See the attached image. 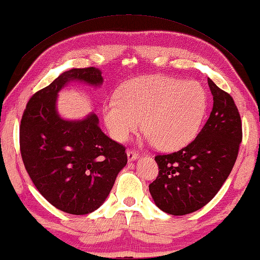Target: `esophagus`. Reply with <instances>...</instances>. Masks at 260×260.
I'll list each match as a JSON object with an SVG mask.
<instances>
[{
    "label": "esophagus",
    "mask_w": 260,
    "mask_h": 260,
    "mask_svg": "<svg viewBox=\"0 0 260 260\" xmlns=\"http://www.w3.org/2000/svg\"><path fill=\"white\" fill-rule=\"evenodd\" d=\"M127 157H128V160H135L139 158V152L135 151V150H128L127 151Z\"/></svg>",
    "instance_id": "34e87169"
}]
</instances>
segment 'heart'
<instances>
[{"instance_id":"obj_1","label":"heart","mask_w":260,"mask_h":260,"mask_svg":"<svg viewBox=\"0 0 260 260\" xmlns=\"http://www.w3.org/2000/svg\"><path fill=\"white\" fill-rule=\"evenodd\" d=\"M207 104V92L198 82L141 77L119 89L117 100L103 108V118L115 141H127L142 126L148 141L164 151H175L199 133Z\"/></svg>"}]
</instances>
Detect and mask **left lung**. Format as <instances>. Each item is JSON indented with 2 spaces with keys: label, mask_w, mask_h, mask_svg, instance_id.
I'll list each match as a JSON object with an SVG mask.
<instances>
[{
  "label": "left lung",
  "mask_w": 260,
  "mask_h": 260,
  "mask_svg": "<svg viewBox=\"0 0 260 260\" xmlns=\"http://www.w3.org/2000/svg\"><path fill=\"white\" fill-rule=\"evenodd\" d=\"M213 110L186 147L155 157L158 176L149 185L156 206L171 215H186L211 201L232 172L242 142V121L233 97L208 78Z\"/></svg>",
  "instance_id": "8db88e82"
}]
</instances>
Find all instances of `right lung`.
I'll return each mask as SVG.
<instances>
[{
    "label": "right lung",
    "mask_w": 260,
    "mask_h": 260,
    "mask_svg": "<svg viewBox=\"0 0 260 260\" xmlns=\"http://www.w3.org/2000/svg\"><path fill=\"white\" fill-rule=\"evenodd\" d=\"M98 86V68L61 74L28 101L19 128L24 166L40 194L60 211L84 215L100 208L127 163L125 147L103 133L98 117L66 120L56 110L57 93L69 82Z\"/></svg>",
    "instance_id": "right-lung-1"
}]
</instances>
